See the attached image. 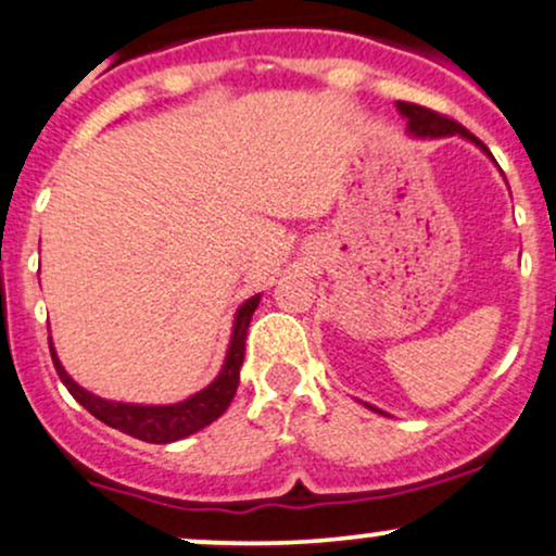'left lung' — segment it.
Listing matches in <instances>:
<instances>
[{
    "label": "left lung",
    "mask_w": 556,
    "mask_h": 556,
    "mask_svg": "<svg viewBox=\"0 0 556 556\" xmlns=\"http://www.w3.org/2000/svg\"><path fill=\"white\" fill-rule=\"evenodd\" d=\"M399 110H401V115H406L408 131L417 134V137H451V134H462V137L469 139V142L480 144V148L488 152L485 144L480 142L475 134H469L465 126L459 124V121L448 118V115L435 113V110L422 108V105H414V102H399ZM375 412H377V408H375Z\"/></svg>",
    "instance_id": "obj_1"
}]
</instances>
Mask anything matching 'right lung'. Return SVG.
Segmentation results:
<instances>
[{
    "label": "right lung",
    "instance_id": "add662e5",
    "mask_svg": "<svg viewBox=\"0 0 556 556\" xmlns=\"http://www.w3.org/2000/svg\"><path fill=\"white\" fill-rule=\"evenodd\" d=\"M261 295H253L237 311L235 319V332H231V343L227 351V362H224L222 375L211 382L208 388L194 393L192 399L181 401V404L170 406H134V404H113V401L100 399V395H91L89 390L78 388L71 380L68 371L63 369V364L54 356V348L50 343V353L54 369H58L60 380L68 388V393L78 401L89 414H94L100 422H105L115 430L126 432V435L139 438L144 443H174L181 438L192 435V432L203 430L205 425H211L213 419L222 417L227 412V406L235 399L237 386H240V367L242 358H245V338L250 327V316L258 308Z\"/></svg>",
    "mask_w": 556,
    "mask_h": 556
}]
</instances>
